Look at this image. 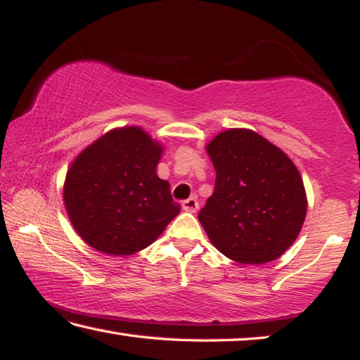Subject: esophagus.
<instances>
[{
  "mask_svg": "<svg viewBox=\"0 0 360 360\" xmlns=\"http://www.w3.org/2000/svg\"><path fill=\"white\" fill-rule=\"evenodd\" d=\"M181 207H184V211H186V212L195 214L199 207V202L196 201V198H188L184 202H181Z\"/></svg>",
  "mask_w": 360,
  "mask_h": 360,
  "instance_id": "1",
  "label": "esophagus"
}]
</instances>
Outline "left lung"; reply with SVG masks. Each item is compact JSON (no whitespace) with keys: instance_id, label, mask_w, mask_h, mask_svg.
I'll return each mask as SVG.
<instances>
[{"instance_id":"left-lung-1","label":"left lung","mask_w":360,"mask_h":360,"mask_svg":"<svg viewBox=\"0 0 360 360\" xmlns=\"http://www.w3.org/2000/svg\"><path fill=\"white\" fill-rule=\"evenodd\" d=\"M206 149L215 186L198 219L209 240L240 264L278 259L306 219L300 170L280 148L252 130L222 131Z\"/></svg>"}]
</instances>
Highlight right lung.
Masks as SVG:
<instances>
[{"label":"right lung","mask_w":360,"mask_h":360,"mask_svg":"<svg viewBox=\"0 0 360 360\" xmlns=\"http://www.w3.org/2000/svg\"><path fill=\"white\" fill-rule=\"evenodd\" d=\"M162 146L140 127L108 131L72 162L64 204L82 240L109 256L145 250L180 212L156 174Z\"/></svg>","instance_id":"right-lung-1"}]
</instances>
